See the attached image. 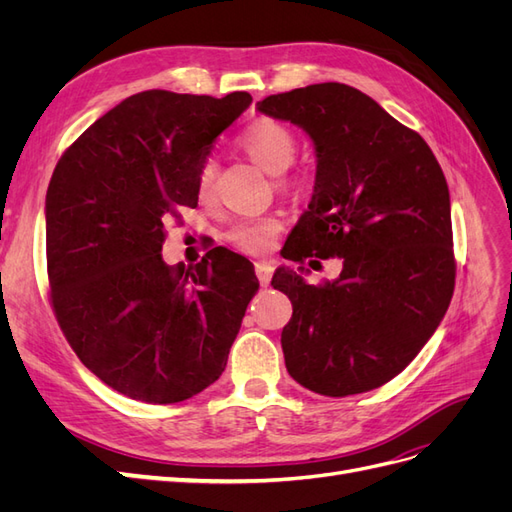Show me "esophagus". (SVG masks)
Masks as SVG:
<instances>
[{
	"label": "esophagus",
	"instance_id": "esophagus-1",
	"mask_svg": "<svg viewBox=\"0 0 512 512\" xmlns=\"http://www.w3.org/2000/svg\"><path fill=\"white\" fill-rule=\"evenodd\" d=\"M256 277H258V282L262 284V286H267L269 282H271V275H273V265L271 262H267V260H260V262H256Z\"/></svg>",
	"mask_w": 512,
	"mask_h": 512
}]
</instances>
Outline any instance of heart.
Returning <instances> with one entry per match:
<instances>
[{
    "instance_id": "obj_1",
    "label": "heart",
    "mask_w": 512,
    "mask_h": 512,
    "mask_svg": "<svg viewBox=\"0 0 512 512\" xmlns=\"http://www.w3.org/2000/svg\"><path fill=\"white\" fill-rule=\"evenodd\" d=\"M237 145L254 164L267 170L269 175H275L280 188L290 190L294 185H299L297 177L286 173L294 158H297L299 143L294 132L282 121L271 117L252 121L237 136ZM215 190H218V164L207 158L200 162L196 170V196L203 205H211L215 200ZM282 226L284 222L280 215L273 213L258 215V218H239L226 230V239L245 254H265L271 250Z\"/></svg>"
}]
</instances>
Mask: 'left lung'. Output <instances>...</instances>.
Returning <instances> with one entry per match:
<instances>
[{
	"instance_id": "obj_1",
	"label": "left lung",
	"mask_w": 512,
	"mask_h": 512,
	"mask_svg": "<svg viewBox=\"0 0 512 512\" xmlns=\"http://www.w3.org/2000/svg\"><path fill=\"white\" fill-rule=\"evenodd\" d=\"M258 111L303 128L318 158L312 203L284 258L337 256L344 265L318 286L275 271L273 288L292 303L282 331L288 374L327 397L378 389L421 352L453 297L442 168L421 134L344 83L269 96Z\"/></svg>"
}]
</instances>
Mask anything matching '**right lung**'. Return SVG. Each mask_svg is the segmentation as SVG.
I'll return each mask as SVG.
<instances>
[{
  "instance_id": "right-lung-1",
  "label": "right lung",
  "mask_w": 512,
  "mask_h": 512,
  "mask_svg": "<svg viewBox=\"0 0 512 512\" xmlns=\"http://www.w3.org/2000/svg\"><path fill=\"white\" fill-rule=\"evenodd\" d=\"M252 96L149 89L111 108L59 158L46 190L51 305L81 363L130 399L177 404L222 376L252 262L213 247L168 267L164 218L196 207V170Z\"/></svg>"
}]
</instances>
